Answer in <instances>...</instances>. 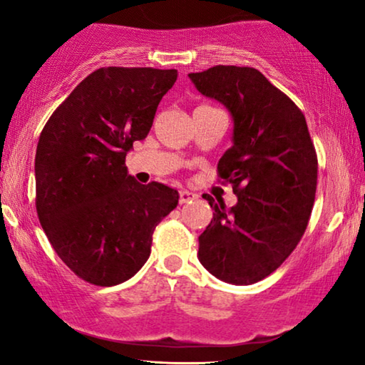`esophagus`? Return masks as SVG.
Masks as SVG:
<instances>
[{"label": "esophagus", "instance_id": "34e87169", "mask_svg": "<svg viewBox=\"0 0 365 365\" xmlns=\"http://www.w3.org/2000/svg\"><path fill=\"white\" fill-rule=\"evenodd\" d=\"M196 197H197V194H194L191 191H186V189H181V191H179V202H181V204L194 201Z\"/></svg>", "mask_w": 365, "mask_h": 365}]
</instances>
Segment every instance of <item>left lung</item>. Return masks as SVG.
Instances as JSON below:
<instances>
[{
	"label": "left lung",
	"mask_w": 365,
	"mask_h": 365,
	"mask_svg": "<svg viewBox=\"0 0 365 365\" xmlns=\"http://www.w3.org/2000/svg\"><path fill=\"white\" fill-rule=\"evenodd\" d=\"M189 78L234 121L217 176L232 184L237 204L227 209L204 194L214 212L199 236L197 257L221 281L249 286L276 271L306 231L317 186L316 149L301 109L257 69L219 64Z\"/></svg>",
	"instance_id": "8db88e82"
}]
</instances>
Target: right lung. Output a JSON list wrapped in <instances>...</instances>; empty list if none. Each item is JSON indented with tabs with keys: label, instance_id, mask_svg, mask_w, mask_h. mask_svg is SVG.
<instances>
[{
	"label": "right lung",
	"instance_id": "add662e5",
	"mask_svg": "<svg viewBox=\"0 0 365 365\" xmlns=\"http://www.w3.org/2000/svg\"><path fill=\"white\" fill-rule=\"evenodd\" d=\"M176 79V69L99 68L59 104L39 136V222L61 261L94 286L131 279L151 254L154 229L178 206L176 189L139 184L124 164Z\"/></svg>",
	"mask_w": 365,
	"mask_h": 365
}]
</instances>
